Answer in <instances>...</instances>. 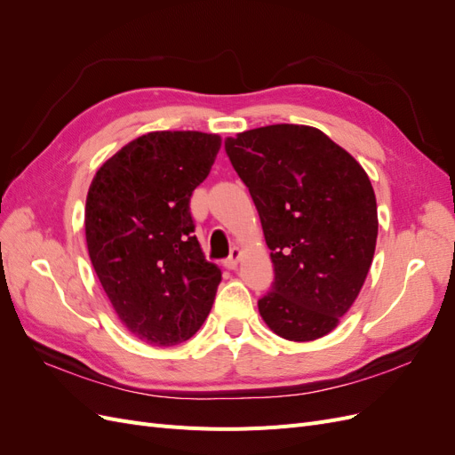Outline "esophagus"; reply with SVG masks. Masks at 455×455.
I'll use <instances>...</instances> for the list:
<instances>
[{
    "mask_svg": "<svg viewBox=\"0 0 455 455\" xmlns=\"http://www.w3.org/2000/svg\"><path fill=\"white\" fill-rule=\"evenodd\" d=\"M239 261H241V249H237V246H233L229 258L224 259V267L226 269H237Z\"/></svg>",
    "mask_w": 455,
    "mask_h": 455,
    "instance_id": "34e87169",
    "label": "esophagus"
}]
</instances>
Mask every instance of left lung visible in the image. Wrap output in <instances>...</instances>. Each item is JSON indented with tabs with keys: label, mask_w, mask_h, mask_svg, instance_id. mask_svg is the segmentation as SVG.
<instances>
[{
	"label": "left lung",
	"mask_w": 455,
	"mask_h": 455,
	"mask_svg": "<svg viewBox=\"0 0 455 455\" xmlns=\"http://www.w3.org/2000/svg\"><path fill=\"white\" fill-rule=\"evenodd\" d=\"M233 169L259 214L275 281L261 319L288 341L319 339L339 324L366 281L378 204L349 151L307 125H267L226 140Z\"/></svg>",
	"instance_id": "obj_1"
}]
</instances>
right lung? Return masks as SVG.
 <instances>
[{
    "mask_svg": "<svg viewBox=\"0 0 455 455\" xmlns=\"http://www.w3.org/2000/svg\"><path fill=\"white\" fill-rule=\"evenodd\" d=\"M222 136L154 131L96 171L85 203L91 264L129 332L178 346L209 316L222 271L204 259L189 197L211 172Z\"/></svg>",
    "mask_w": 455,
    "mask_h": 455,
    "instance_id": "add662e5",
    "label": "right lung"
}]
</instances>
